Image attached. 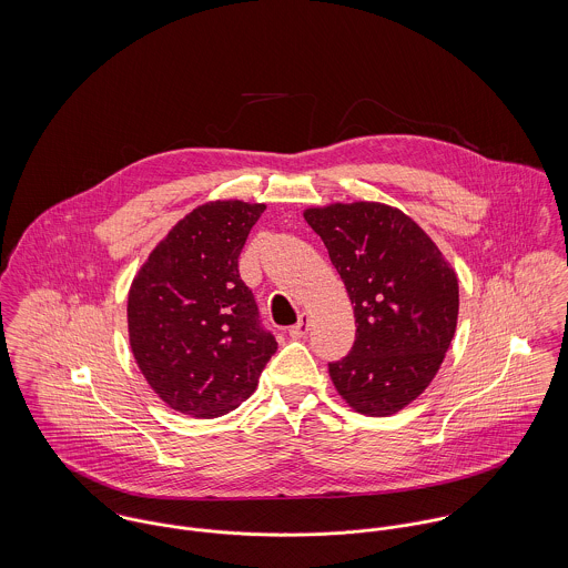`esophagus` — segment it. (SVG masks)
Here are the masks:
<instances>
[{"label": "esophagus", "instance_id": "obj_1", "mask_svg": "<svg viewBox=\"0 0 568 568\" xmlns=\"http://www.w3.org/2000/svg\"><path fill=\"white\" fill-rule=\"evenodd\" d=\"M306 332H308V315L302 313V315H300V322L295 325H291L288 334H291L293 338H300V336H304Z\"/></svg>", "mask_w": 568, "mask_h": 568}]
</instances>
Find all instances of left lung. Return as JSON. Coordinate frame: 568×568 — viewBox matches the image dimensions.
<instances>
[{"label":"left lung","mask_w":568,"mask_h":568,"mask_svg":"<svg viewBox=\"0 0 568 568\" xmlns=\"http://www.w3.org/2000/svg\"><path fill=\"white\" fill-rule=\"evenodd\" d=\"M354 304L356 338L327 363L336 392L363 415H392L435 378L450 347L459 284L442 251L400 210L334 203L304 212Z\"/></svg>","instance_id":"left-lung-1"}]
</instances>
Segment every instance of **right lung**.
Masks as SVG:
<instances>
[{
    "mask_svg": "<svg viewBox=\"0 0 568 568\" xmlns=\"http://www.w3.org/2000/svg\"><path fill=\"white\" fill-rule=\"evenodd\" d=\"M266 205L214 201L153 248L129 293L133 356L165 405L219 417L244 403L277 349L239 271Z\"/></svg>",
    "mask_w": 568,
    "mask_h": 568,
    "instance_id": "1",
    "label": "right lung"
}]
</instances>
